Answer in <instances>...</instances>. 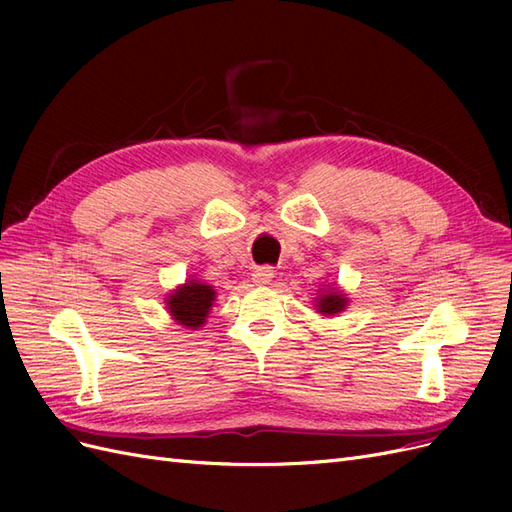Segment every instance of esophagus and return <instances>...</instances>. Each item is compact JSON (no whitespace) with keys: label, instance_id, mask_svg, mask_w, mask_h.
<instances>
[{"label":"esophagus","instance_id":"esophagus-1","mask_svg":"<svg viewBox=\"0 0 512 512\" xmlns=\"http://www.w3.org/2000/svg\"><path fill=\"white\" fill-rule=\"evenodd\" d=\"M273 271L269 269V267H262V269H256L254 273H252V280L258 284V286H265V284H269L271 280H273Z\"/></svg>","mask_w":512,"mask_h":512}]
</instances>
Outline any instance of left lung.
<instances>
[{"mask_svg":"<svg viewBox=\"0 0 512 512\" xmlns=\"http://www.w3.org/2000/svg\"><path fill=\"white\" fill-rule=\"evenodd\" d=\"M348 301H350L348 294L342 288H339L337 284H331V286L327 284L318 290L316 299H314V309L320 316L333 318V316L344 312V309L348 307Z\"/></svg>","mask_w":512,"mask_h":512,"instance_id":"8db88e82","label":"left lung"}]
</instances>
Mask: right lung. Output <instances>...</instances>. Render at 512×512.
Here are the masks:
<instances>
[{"mask_svg":"<svg viewBox=\"0 0 512 512\" xmlns=\"http://www.w3.org/2000/svg\"><path fill=\"white\" fill-rule=\"evenodd\" d=\"M213 286L200 282L198 277L190 275L183 284L175 286L166 294V309L168 316L173 318L183 329L198 331L209 318L211 307L215 303Z\"/></svg>","mask_w":512,"mask_h":512,"instance_id":"1","label":"right lung"}]
</instances>
